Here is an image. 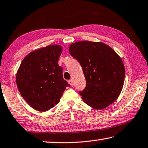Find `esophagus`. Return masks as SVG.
Segmentation results:
<instances>
[{"instance_id":"1","label":"esophagus","mask_w":148,"mask_h":148,"mask_svg":"<svg viewBox=\"0 0 148 148\" xmlns=\"http://www.w3.org/2000/svg\"><path fill=\"white\" fill-rule=\"evenodd\" d=\"M68 83L70 84L71 86H73V81H72V80H68Z\"/></svg>"}]
</instances>
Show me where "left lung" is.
<instances>
[{"instance_id":"1","label":"left lung","mask_w":148,"mask_h":148,"mask_svg":"<svg viewBox=\"0 0 148 148\" xmlns=\"http://www.w3.org/2000/svg\"><path fill=\"white\" fill-rule=\"evenodd\" d=\"M69 53L81 65L86 80L80 95L95 110L107 108L117 99L124 82L125 68L119 55L101 42L79 41L69 46Z\"/></svg>"}]
</instances>
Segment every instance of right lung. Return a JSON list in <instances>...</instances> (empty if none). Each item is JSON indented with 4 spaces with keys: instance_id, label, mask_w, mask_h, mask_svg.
Returning a JSON list of instances; mask_svg holds the SVG:
<instances>
[{
    "instance_id": "obj_1",
    "label": "right lung",
    "mask_w": 148,
    "mask_h": 148,
    "mask_svg": "<svg viewBox=\"0 0 148 148\" xmlns=\"http://www.w3.org/2000/svg\"><path fill=\"white\" fill-rule=\"evenodd\" d=\"M62 51V47L56 44L35 50L25 57L16 72L21 96L36 110L45 112L53 108L69 86L58 64Z\"/></svg>"
}]
</instances>
